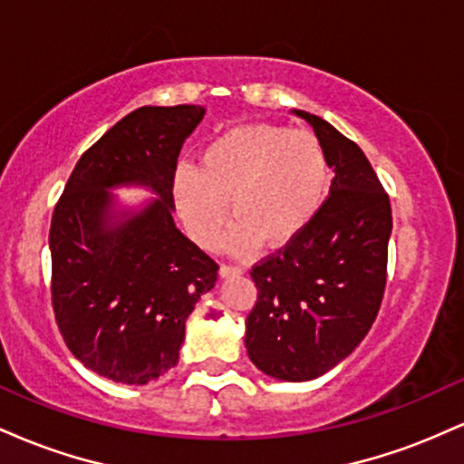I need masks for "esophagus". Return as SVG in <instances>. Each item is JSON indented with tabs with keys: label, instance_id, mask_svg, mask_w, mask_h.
<instances>
[{
	"label": "esophagus",
	"instance_id": "esophagus-1",
	"mask_svg": "<svg viewBox=\"0 0 464 464\" xmlns=\"http://www.w3.org/2000/svg\"><path fill=\"white\" fill-rule=\"evenodd\" d=\"M236 275H244L242 266H231V264L220 266V276H236Z\"/></svg>",
	"mask_w": 464,
	"mask_h": 464
}]
</instances>
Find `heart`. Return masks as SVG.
Returning a JSON list of instances; mask_svg holds the SVG:
<instances>
[{
  "label": "heart",
  "mask_w": 464,
  "mask_h": 464,
  "mask_svg": "<svg viewBox=\"0 0 464 464\" xmlns=\"http://www.w3.org/2000/svg\"><path fill=\"white\" fill-rule=\"evenodd\" d=\"M329 191L327 154L316 135L273 124L222 132L200 152L198 168L174 174V202L191 237L211 246L227 220L228 246L276 248L303 233Z\"/></svg>",
  "instance_id": "b5f03b06"
}]
</instances>
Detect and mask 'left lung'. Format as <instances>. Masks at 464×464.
<instances>
[{
	"mask_svg": "<svg viewBox=\"0 0 464 464\" xmlns=\"http://www.w3.org/2000/svg\"><path fill=\"white\" fill-rule=\"evenodd\" d=\"M292 113L316 132L334 180L303 233L250 270L257 303L246 318L244 344L266 375L307 382L349 358L375 323L392 216L358 143L323 117L299 109Z\"/></svg>",
	"mask_w": 464,
	"mask_h": 464,
	"instance_id": "8db88e82",
	"label": "left lung"
}]
</instances>
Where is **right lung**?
Segmentation results:
<instances>
[{"label":"right lung","mask_w":464,"mask_h":464,"mask_svg":"<svg viewBox=\"0 0 464 464\" xmlns=\"http://www.w3.org/2000/svg\"><path fill=\"white\" fill-rule=\"evenodd\" d=\"M205 106H141L80 157L50 227L52 305L69 351L117 384L177 366L185 323L218 264L174 225L180 148ZM155 198L121 208L111 188Z\"/></svg>","instance_id":"obj_1"}]
</instances>
